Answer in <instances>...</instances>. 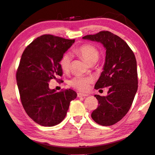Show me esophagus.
<instances>
[{
    "label": "esophagus",
    "instance_id": "obj_1",
    "mask_svg": "<svg viewBox=\"0 0 155 155\" xmlns=\"http://www.w3.org/2000/svg\"><path fill=\"white\" fill-rule=\"evenodd\" d=\"M87 94H82V93H78V94H77V96L78 97H86L87 96Z\"/></svg>",
    "mask_w": 155,
    "mask_h": 155
}]
</instances>
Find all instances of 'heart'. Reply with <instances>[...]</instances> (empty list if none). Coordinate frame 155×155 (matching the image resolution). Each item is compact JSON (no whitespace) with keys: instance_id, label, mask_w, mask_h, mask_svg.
Segmentation results:
<instances>
[{"instance_id":"heart-1","label":"heart","mask_w":155,"mask_h":155,"mask_svg":"<svg viewBox=\"0 0 155 155\" xmlns=\"http://www.w3.org/2000/svg\"><path fill=\"white\" fill-rule=\"evenodd\" d=\"M74 53L80 55L87 63L96 61L99 57V52L94 46L91 45H83L74 49ZM71 62V57L69 54H64L60 60V66L64 72L69 71ZM92 82L91 78L76 77L70 81V85L81 91H85L89 89L90 83Z\"/></svg>"}]
</instances>
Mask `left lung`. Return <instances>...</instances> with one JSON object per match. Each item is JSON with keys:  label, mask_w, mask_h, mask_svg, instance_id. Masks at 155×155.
<instances>
[{"label": "left lung", "mask_w": 155, "mask_h": 155, "mask_svg": "<svg viewBox=\"0 0 155 155\" xmlns=\"http://www.w3.org/2000/svg\"><path fill=\"white\" fill-rule=\"evenodd\" d=\"M83 38L100 43L106 49L103 71L95 88L109 87V90L107 96L94 95L99 105L93 111L91 117L100 125H112L127 113L137 92L136 57L126 42L108 31L87 35Z\"/></svg>", "instance_id": "8db88e82"}]
</instances>
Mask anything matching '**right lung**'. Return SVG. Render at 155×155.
Instances as JSON below:
<instances>
[{"label": "right lung", "mask_w": 155, "mask_h": 155, "mask_svg": "<svg viewBox=\"0 0 155 155\" xmlns=\"http://www.w3.org/2000/svg\"><path fill=\"white\" fill-rule=\"evenodd\" d=\"M75 40L45 35L34 40L22 53L16 74L25 111L34 121L53 127L65 118L70 103L77 96L72 89L57 92L49 87L52 78L63 74L60 60Z\"/></svg>", "instance_id": "right-lung-1"}]
</instances>
